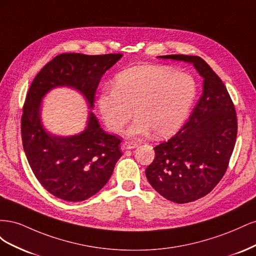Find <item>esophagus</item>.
Returning <instances> with one entry per match:
<instances>
[{
  "label": "esophagus",
  "instance_id": "1",
  "mask_svg": "<svg viewBox=\"0 0 256 256\" xmlns=\"http://www.w3.org/2000/svg\"><path fill=\"white\" fill-rule=\"evenodd\" d=\"M136 147H138V144L136 142H129V141L124 142L122 145V150H132V148H136Z\"/></svg>",
  "mask_w": 256,
  "mask_h": 256
}]
</instances>
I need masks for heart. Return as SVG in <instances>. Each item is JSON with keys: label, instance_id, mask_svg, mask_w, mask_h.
Listing matches in <instances>:
<instances>
[{"label": "heart", "instance_id": "1", "mask_svg": "<svg viewBox=\"0 0 256 256\" xmlns=\"http://www.w3.org/2000/svg\"><path fill=\"white\" fill-rule=\"evenodd\" d=\"M196 95L193 76L168 66L144 65L116 76L112 88L98 97V109L104 125L120 132L132 116L128 136H146L154 131L164 138L178 130L190 112Z\"/></svg>", "mask_w": 256, "mask_h": 256}]
</instances>
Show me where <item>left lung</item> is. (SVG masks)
<instances>
[{
	"mask_svg": "<svg viewBox=\"0 0 256 256\" xmlns=\"http://www.w3.org/2000/svg\"><path fill=\"white\" fill-rule=\"evenodd\" d=\"M191 63L203 78V92L188 122L154 147L147 180L159 194L184 204L208 194L226 173L237 138V118L226 85L200 56H158Z\"/></svg>",
	"mask_w": 256,
	"mask_h": 256,
	"instance_id": "obj_1",
	"label": "left lung"
}]
</instances>
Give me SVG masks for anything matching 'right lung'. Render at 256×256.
<instances>
[{
    "mask_svg": "<svg viewBox=\"0 0 256 256\" xmlns=\"http://www.w3.org/2000/svg\"><path fill=\"white\" fill-rule=\"evenodd\" d=\"M122 58V54H60L30 84L21 118L23 150L38 182L54 196L81 202L95 196L122 157V141L100 128L92 111L80 134L66 136L49 132L42 122V99L54 88H69L79 92L92 110L100 79Z\"/></svg>",
    "mask_w": 256,
    "mask_h": 256,
    "instance_id": "obj_1",
    "label": "right lung"
}]
</instances>
